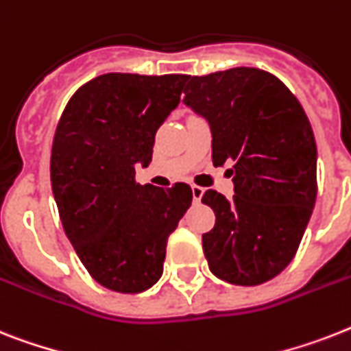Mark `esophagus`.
I'll return each instance as SVG.
<instances>
[{"label": "esophagus", "mask_w": 351, "mask_h": 351, "mask_svg": "<svg viewBox=\"0 0 351 351\" xmlns=\"http://www.w3.org/2000/svg\"><path fill=\"white\" fill-rule=\"evenodd\" d=\"M191 191H193V200L198 204L202 200V196H204V187H200V185H191Z\"/></svg>", "instance_id": "obj_1"}]
</instances>
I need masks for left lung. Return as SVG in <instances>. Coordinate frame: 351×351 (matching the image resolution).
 <instances>
[{"instance_id": "1", "label": "left lung", "mask_w": 351, "mask_h": 351, "mask_svg": "<svg viewBox=\"0 0 351 351\" xmlns=\"http://www.w3.org/2000/svg\"><path fill=\"white\" fill-rule=\"evenodd\" d=\"M184 104L209 122L213 164L234 196L209 189L215 227L202 236L210 272L232 285H261L295 256L317 196V147L299 101L272 73L230 68L187 77Z\"/></svg>"}]
</instances>
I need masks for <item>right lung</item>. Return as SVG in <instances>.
Segmentation results:
<instances>
[{
    "label": "right lung",
    "mask_w": 351,
    "mask_h": 351,
    "mask_svg": "<svg viewBox=\"0 0 351 351\" xmlns=\"http://www.w3.org/2000/svg\"><path fill=\"white\" fill-rule=\"evenodd\" d=\"M185 81L104 73L73 93L57 124L50 180L61 223L92 278L115 292L138 294L160 279L167 238L193 200L182 182H135Z\"/></svg>",
    "instance_id": "add662e5"
}]
</instances>
